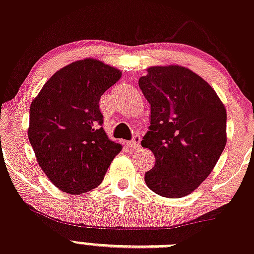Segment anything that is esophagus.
<instances>
[{"label": "esophagus", "instance_id": "34e87169", "mask_svg": "<svg viewBox=\"0 0 254 254\" xmlns=\"http://www.w3.org/2000/svg\"><path fill=\"white\" fill-rule=\"evenodd\" d=\"M127 145H129L131 148L138 149L141 147V137L138 135L134 136V137H132V140L130 141V142H127Z\"/></svg>", "mask_w": 254, "mask_h": 254}]
</instances>
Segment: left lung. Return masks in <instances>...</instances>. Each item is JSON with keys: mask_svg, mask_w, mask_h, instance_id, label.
I'll return each mask as SVG.
<instances>
[{"mask_svg": "<svg viewBox=\"0 0 254 254\" xmlns=\"http://www.w3.org/2000/svg\"><path fill=\"white\" fill-rule=\"evenodd\" d=\"M138 86L151 106L149 131L141 145L156 158L146 185L167 198L188 196L225 148V106L204 79L176 64L149 66Z\"/></svg>", "mask_w": 254, "mask_h": 254, "instance_id": "obj_1", "label": "left lung"}]
</instances>
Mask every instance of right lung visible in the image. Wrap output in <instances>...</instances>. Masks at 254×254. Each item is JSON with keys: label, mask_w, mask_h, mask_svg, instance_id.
<instances>
[{"label": "right lung", "mask_w": 254, "mask_h": 254, "mask_svg": "<svg viewBox=\"0 0 254 254\" xmlns=\"http://www.w3.org/2000/svg\"><path fill=\"white\" fill-rule=\"evenodd\" d=\"M122 71L85 58L56 71L30 106L28 137L51 183L70 194L102 183L122 145L103 130L100 98Z\"/></svg>", "instance_id": "add662e5"}]
</instances>
